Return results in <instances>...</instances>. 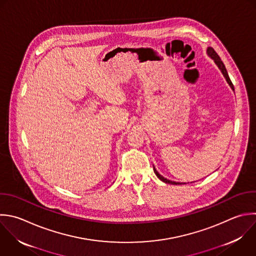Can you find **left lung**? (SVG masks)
Listing matches in <instances>:
<instances>
[{"label": "left lung", "mask_w": 256, "mask_h": 256, "mask_svg": "<svg viewBox=\"0 0 256 256\" xmlns=\"http://www.w3.org/2000/svg\"><path fill=\"white\" fill-rule=\"evenodd\" d=\"M206 53H207V55L214 61V63L216 64V66L218 67V69L221 71V73H222V75L224 76V78H225V80H226V82L228 83V85L230 86V88L234 91V87H233V84L231 83V81H230V78H229V76H228V73H227V71H226V68H225V66H224V64H223V62L221 61V59H220V57L217 55V53L214 51V49L213 48H211V47H208L207 48V50H206ZM153 169H154V173L156 174V176L161 180V181H163V182H165V183H169V184H173V185H180V184H186V183H181V182H175V181H172V180H169V179H167V178H165V177H163L161 174H159V172L156 170V168L153 166Z\"/></svg>", "instance_id": "obj_1"}]
</instances>
